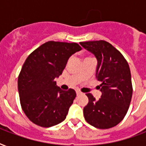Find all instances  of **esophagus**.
<instances>
[{
	"label": "esophagus",
	"instance_id": "esophagus-1",
	"mask_svg": "<svg viewBox=\"0 0 146 146\" xmlns=\"http://www.w3.org/2000/svg\"><path fill=\"white\" fill-rule=\"evenodd\" d=\"M82 93L80 91H76V95H77V96H80V95H82Z\"/></svg>",
	"mask_w": 146,
	"mask_h": 146
}]
</instances>
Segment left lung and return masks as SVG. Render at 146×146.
<instances>
[{"label": "left lung", "mask_w": 146, "mask_h": 146, "mask_svg": "<svg viewBox=\"0 0 146 146\" xmlns=\"http://www.w3.org/2000/svg\"><path fill=\"white\" fill-rule=\"evenodd\" d=\"M80 44L97 58L96 77L102 82L99 99L96 100L91 93L86 94L89 103L83 108L85 119L98 129L115 127L126 116L132 99L129 64L122 54L106 41L84 42Z\"/></svg>", "instance_id": "left-lung-1"}]
</instances>
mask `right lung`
<instances>
[{
	"label": "right lung",
	"instance_id": "obj_1",
	"mask_svg": "<svg viewBox=\"0 0 146 146\" xmlns=\"http://www.w3.org/2000/svg\"><path fill=\"white\" fill-rule=\"evenodd\" d=\"M82 48L77 43L49 41L29 55L18 76L20 104L35 124L50 127L65 120L76 93L63 91L55 78L61 75L69 57Z\"/></svg>",
	"mask_w": 146,
	"mask_h": 146
}]
</instances>
